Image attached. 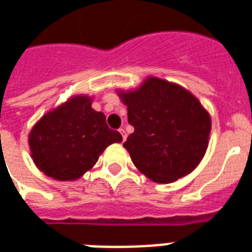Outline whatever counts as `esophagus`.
<instances>
[{
    "label": "esophagus",
    "instance_id": "1",
    "mask_svg": "<svg viewBox=\"0 0 252 252\" xmlns=\"http://www.w3.org/2000/svg\"><path fill=\"white\" fill-rule=\"evenodd\" d=\"M119 132H120V133H121V137H123V141H126V129H124V128H120V129H119Z\"/></svg>",
    "mask_w": 252,
    "mask_h": 252
}]
</instances>
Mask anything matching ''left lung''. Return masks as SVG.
I'll use <instances>...</instances> for the list:
<instances>
[{
    "mask_svg": "<svg viewBox=\"0 0 252 252\" xmlns=\"http://www.w3.org/2000/svg\"><path fill=\"white\" fill-rule=\"evenodd\" d=\"M135 131L124 143L135 167L156 183L191 173L208 147L211 116L182 85L150 76L139 88L119 91Z\"/></svg>",
    "mask_w": 252,
    "mask_h": 252,
    "instance_id": "obj_1",
    "label": "left lung"
}]
</instances>
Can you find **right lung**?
<instances>
[{
  "label": "right lung",
  "instance_id": "obj_1",
  "mask_svg": "<svg viewBox=\"0 0 252 252\" xmlns=\"http://www.w3.org/2000/svg\"><path fill=\"white\" fill-rule=\"evenodd\" d=\"M123 137L107 126L105 115L92 108V97L77 94L46 112L32 128L29 148L46 176L70 182L92 168L108 145Z\"/></svg>",
  "mask_w": 252,
  "mask_h": 252
}]
</instances>
